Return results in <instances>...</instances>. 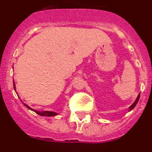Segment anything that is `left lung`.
<instances>
[{
	"label": "left lung",
	"mask_w": 152,
	"mask_h": 152,
	"mask_svg": "<svg viewBox=\"0 0 152 152\" xmlns=\"http://www.w3.org/2000/svg\"><path fill=\"white\" fill-rule=\"evenodd\" d=\"M139 96H140V94L138 95V96H137V98H136V100H135V101L134 102V103H132V105L130 106L129 107V111H131L132 110H133L134 107H135V106H136L137 103H138V101H139Z\"/></svg>",
	"instance_id": "obj_1"
}]
</instances>
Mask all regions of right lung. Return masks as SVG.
<instances>
[{
    "label": "right lung",
    "mask_w": 152,
    "mask_h": 152,
    "mask_svg": "<svg viewBox=\"0 0 152 152\" xmlns=\"http://www.w3.org/2000/svg\"><path fill=\"white\" fill-rule=\"evenodd\" d=\"M13 88H14V90H15V91H16V86H15V83H14V80H13ZM23 103V105L25 106L26 107H27L29 110H32V111H34L36 113H37L38 115H39V116H56V115H58L57 113L53 112V111H38V110H34V109H32L31 107H29V106L26 105V103Z\"/></svg>",
    "instance_id": "add662e5"
}]
</instances>
